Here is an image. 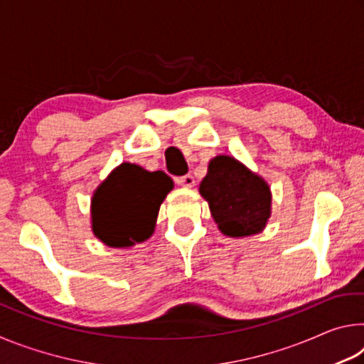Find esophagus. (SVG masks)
<instances>
[{"instance_id":"obj_1","label":"esophagus","mask_w":364,"mask_h":364,"mask_svg":"<svg viewBox=\"0 0 364 364\" xmlns=\"http://www.w3.org/2000/svg\"><path fill=\"white\" fill-rule=\"evenodd\" d=\"M176 183L180 184V186H184V188H193L196 181H194V176L193 175H184V176H178L176 178Z\"/></svg>"}]
</instances>
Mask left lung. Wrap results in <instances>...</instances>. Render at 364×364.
<instances>
[{
	"label": "left lung",
	"instance_id": "8db88e82",
	"mask_svg": "<svg viewBox=\"0 0 364 364\" xmlns=\"http://www.w3.org/2000/svg\"><path fill=\"white\" fill-rule=\"evenodd\" d=\"M218 230L230 237L263 231L271 217V191L267 181L239 160L217 156L199 186Z\"/></svg>",
	"mask_w": 364,
	"mask_h": 364
}]
</instances>
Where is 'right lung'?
<instances>
[{
  "instance_id": "right-lung-1",
  "label": "right lung",
  "mask_w": 364,
  "mask_h": 364,
  "mask_svg": "<svg viewBox=\"0 0 364 364\" xmlns=\"http://www.w3.org/2000/svg\"><path fill=\"white\" fill-rule=\"evenodd\" d=\"M173 189L164 171H147L134 164L112 170L91 199V228L109 247H132L151 237L160 204Z\"/></svg>"
}]
</instances>
